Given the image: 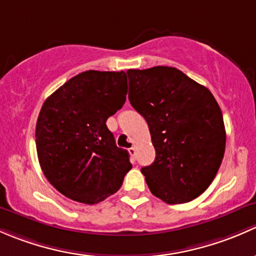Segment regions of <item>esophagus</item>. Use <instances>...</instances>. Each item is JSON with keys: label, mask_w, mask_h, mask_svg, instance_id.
<instances>
[{"label": "esophagus", "mask_w": 256, "mask_h": 256, "mask_svg": "<svg viewBox=\"0 0 256 256\" xmlns=\"http://www.w3.org/2000/svg\"><path fill=\"white\" fill-rule=\"evenodd\" d=\"M129 154L132 155V158H133V160L136 159V146H132V148H129Z\"/></svg>", "instance_id": "34e87169"}]
</instances>
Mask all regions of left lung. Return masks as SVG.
<instances>
[{
  "mask_svg": "<svg viewBox=\"0 0 256 256\" xmlns=\"http://www.w3.org/2000/svg\"><path fill=\"white\" fill-rule=\"evenodd\" d=\"M128 98L146 118L154 162L142 168L154 196L168 204L204 194L226 150V128L217 101L204 86L171 66L128 70Z\"/></svg>",
  "mask_w": 256,
  "mask_h": 256,
  "instance_id": "obj_1",
  "label": "left lung"
}]
</instances>
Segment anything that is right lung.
<instances>
[{
	"instance_id": "1",
	"label": "right lung",
	"mask_w": 256,
	"mask_h": 256,
	"mask_svg": "<svg viewBox=\"0 0 256 256\" xmlns=\"http://www.w3.org/2000/svg\"><path fill=\"white\" fill-rule=\"evenodd\" d=\"M127 92L124 71L88 70L70 78L42 106L36 127L39 164L68 198L94 204L122 186L132 164L106 120L122 108Z\"/></svg>"
}]
</instances>
